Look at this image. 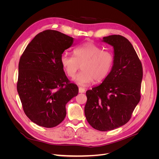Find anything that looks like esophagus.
<instances>
[{
	"instance_id": "esophagus-1",
	"label": "esophagus",
	"mask_w": 159,
	"mask_h": 159,
	"mask_svg": "<svg viewBox=\"0 0 159 159\" xmlns=\"http://www.w3.org/2000/svg\"><path fill=\"white\" fill-rule=\"evenodd\" d=\"M79 92L80 93H84L85 92V89L83 88H79Z\"/></svg>"
}]
</instances>
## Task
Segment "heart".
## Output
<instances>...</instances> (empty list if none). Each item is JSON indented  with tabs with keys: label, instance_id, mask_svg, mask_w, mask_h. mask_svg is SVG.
Here are the masks:
<instances>
[{
	"label": "heart",
	"instance_id": "1",
	"mask_svg": "<svg viewBox=\"0 0 159 159\" xmlns=\"http://www.w3.org/2000/svg\"><path fill=\"white\" fill-rule=\"evenodd\" d=\"M73 55L62 54L61 64L67 75L74 78L77 71H82L74 79L75 83L86 86L93 82L104 80L111 71L114 63L111 52L102 50L92 42H88L75 48Z\"/></svg>",
	"mask_w": 159,
	"mask_h": 159
}]
</instances>
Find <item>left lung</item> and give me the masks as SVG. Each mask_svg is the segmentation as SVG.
Listing matches in <instances>:
<instances>
[{"mask_svg": "<svg viewBox=\"0 0 159 159\" xmlns=\"http://www.w3.org/2000/svg\"><path fill=\"white\" fill-rule=\"evenodd\" d=\"M113 47L114 63L98 86L86 91L84 113L95 129L107 131L126 124L140 99L143 66L130 42L123 36L103 37Z\"/></svg>", "mask_w": 159, "mask_h": 159, "instance_id": "left-lung-1", "label": "left lung"}]
</instances>
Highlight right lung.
Returning <instances> with one entry per match:
<instances>
[{"label": "right lung", "mask_w": 159, "mask_h": 159, "mask_svg": "<svg viewBox=\"0 0 159 159\" xmlns=\"http://www.w3.org/2000/svg\"><path fill=\"white\" fill-rule=\"evenodd\" d=\"M73 40L58 31H44L33 38L20 58L16 88L25 114L40 126L53 128L61 123L66 104L79 93L61 64L62 54Z\"/></svg>", "instance_id": "add662e5"}]
</instances>
